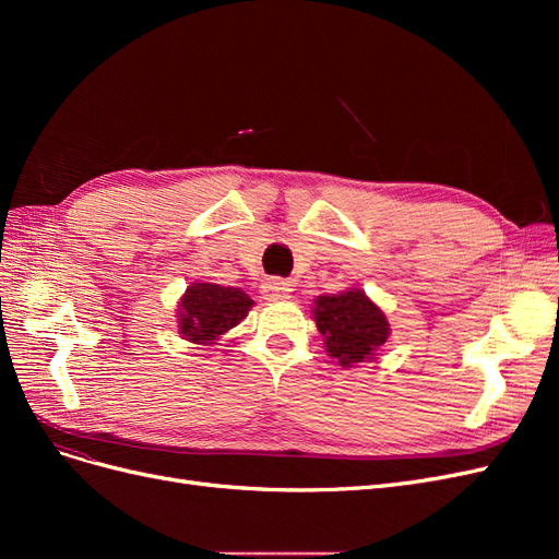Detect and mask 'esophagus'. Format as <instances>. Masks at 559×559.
Segmentation results:
<instances>
[{
	"label": "esophagus",
	"instance_id": "esophagus-1",
	"mask_svg": "<svg viewBox=\"0 0 559 559\" xmlns=\"http://www.w3.org/2000/svg\"><path fill=\"white\" fill-rule=\"evenodd\" d=\"M261 294H263V298L265 300H286V298H292V294H294V289H292V284L286 282V280H267V282H263V286H261Z\"/></svg>",
	"mask_w": 559,
	"mask_h": 559
}]
</instances>
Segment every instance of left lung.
I'll use <instances>...</instances> for the list:
<instances>
[{
	"instance_id": "left-lung-1",
	"label": "left lung",
	"mask_w": 559,
	"mask_h": 559,
	"mask_svg": "<svg viewBox=\"0 0 559 559\" xmlns=\"http://www.w3.org/2000/svg\"><path fill=\"white\" fill-rule=\"evenodd\" d=\"M312 319L324 337L329 357L343 368L378 359V352L392 333L386 314L359 286H349L341 294L317 296Z\"/></svg>"
}]
</instances>
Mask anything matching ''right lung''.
<instances>
[{
    "label": "right lung",
    "instance_id": "obj_1",
    "mask_svg": "<svg viewBox=\"0 0 559 559\" xmlns=\"http://www.w3.org/2000/svg\"><path fill=\"white\" fill-rule=\"evenodd\" d=\"M253 308V300L240 286H222L214 282H191L177 306V331L193 345H216L222 335Z\"/></svg>",
    "mask_w": 559,
    "mask_h": 559
}]
</instances>
